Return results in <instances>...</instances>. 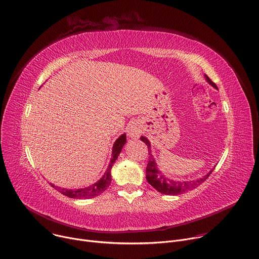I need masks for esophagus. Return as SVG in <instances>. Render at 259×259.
Here are the masks:
<instances>
[{
	"label": "esophagus",
	"mask_w": 259,
	"mask_h": 259,
	"mask_svg": "<svg viewBox=\"0 0 259 259\" xmlns=\"http://www.w3.org/2000/svg\"><path fill=\"white\" fill-rule=\"evenodd\" d=\"M126 133H127V136H128L131 139H138L139 136L141 135L142 131H141V128H140V126H139L138 123L132 122V123L128 125V127H127Z\"/></svg>",
	"instance_id": "1"
}]
</instances>
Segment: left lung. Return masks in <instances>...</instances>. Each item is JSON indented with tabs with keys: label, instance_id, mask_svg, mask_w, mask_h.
<instances>
[{
	"label": "left lung",
	"instance_id": "1",
	"mask_svg": "<svg viewBox=\"0 0 259 259\" xmlns=\"http://www.w3.org/2000/svg\"><path fill=\"white\" fill-rule=\"evenodd\" d=\"M207 81L209 84H211L213 88L217 89V85L207 76L205 75ZM141 140L145 143L148 148V163L146 166V179L148 181V183L154 187L158 192H161L163 194H167V195H177V194H181L185 191H189L194 189L195 187L199 186L203 182H205L208 177L211 175L212 171L214 170L215 167H213L209 173L205 176H203L202 178H198L196 180H189V181H177V180H171L168 179L167 177H165L161 171L157 168V164L155 162V159L151 153V149H150V142L148 141L147 138L145 137H141Z\"/></svg>",
	"mask_w": 259,
	"mask_h": 259
}]
</instances>
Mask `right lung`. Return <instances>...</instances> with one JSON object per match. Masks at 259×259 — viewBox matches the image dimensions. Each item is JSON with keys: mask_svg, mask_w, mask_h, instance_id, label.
<instances>
[{"mask_svg": "<svg viewBox=\"0 0 259 259\" xmlns=\"http://www.w3.org/2000/svg\"><path fill=\"white\" fill-rule=\"evenodd\" d=\"M125 143H126V135L125 134L121 135L116 141H115L114 145H113V149H112V158L110 160L109 166H108L107 170L105 171L103 177L97 183L85 187V188H80V189H66V188L54 186L53 184H51V186L54 187L56 190H59L64 195L71 197V198H92V197H96V196L102 194L109 187V185L111 183L112 165L115 162V160L117 159Z\"/></svg>", "mask_w": 259, "mask_h": 259, "instance_id": "1", "label": "right lung"}]
</instances>
